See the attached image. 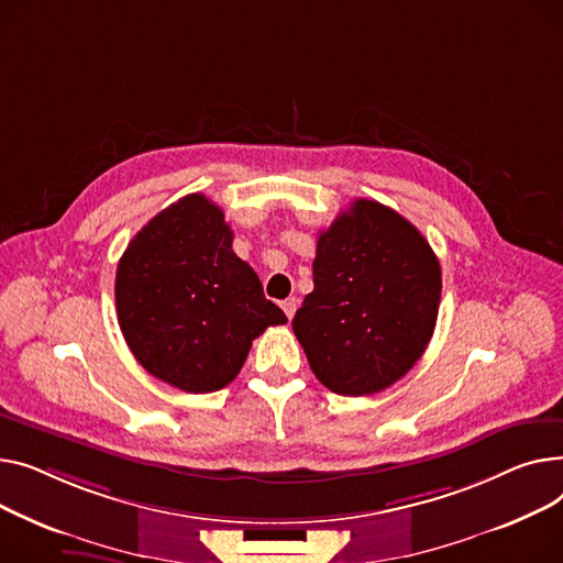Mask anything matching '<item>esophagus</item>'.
<instances>
[{"mask_svg":"<svg viewBox=\"0 0 563 563\" xmlns=\"http://www.w3.org/2000/svg\"><path fill=\"white\" fill-rule=\"evenodd\" d=\"M297 305H300V300H297V297H288V300H284V302H282V309H284V313L288 316V320L295 316Z\"/></svg>","mask_w":563,"mask_h":563,"instance_id":"esophagus-1","label":"esophagus"}]
</instances>
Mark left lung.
I'll return each mask as SVG.
<instances>
[{"mask_svg":"<svg viewBox=\"0 0 563 563\" xmlns=\"http://www.w3.org/2000/svg\"><path fill=\"white\" fill-rule=\"evenodd\" d=\"M441 266L420 231L356 200L320 231L313 290L292 318L313 375L339 395H373L405 377L434 334Z\"/></svg>","mask_w":563,"mask_h":563,"instance_id":"left-lung-1","label":"left lung"}]
</instances>
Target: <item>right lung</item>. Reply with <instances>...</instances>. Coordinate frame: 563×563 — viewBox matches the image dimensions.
<instances>
[{"label":"right lung","mask_w":563,"mask_h":563,"mask_svg":"<svg viewBox=\"0 0 563 563\" xmlns=\"http://www.w3.org/2000/svg\"><path fill=\"white\" fill-rule=\"evenodd\" d=\"M231 243L222 209L192 192L156 213L118 263L115 307L129 350L150 375L186 393L224 388L252 341L286 322Z\"/></svg>","instance_id":"right-lung-1"}]
</instances>
